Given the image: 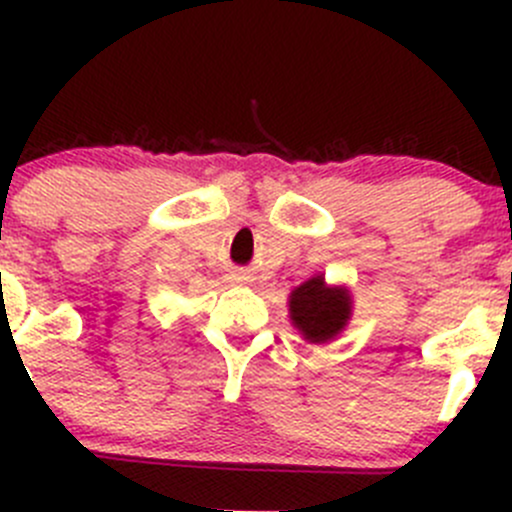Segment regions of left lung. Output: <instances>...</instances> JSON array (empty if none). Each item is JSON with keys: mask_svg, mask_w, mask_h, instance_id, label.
Masks as SVG:
<instances>
[{"mask_svg": "<svg viewBox=\"0 0 512 512\" xmlns=\"http://www.w3.org/2000/svg\"><path fill=\"white\" fill-rule=\"evenodd\" d=\"M352 317V297L347 287H327L322 275L309 277L289 294V319L307 342H332Z\"/></svg>", "mask_w": 512, "mask_h": 512, "instance_id": "obj_1", "label": "left lung"}]
</instances>
